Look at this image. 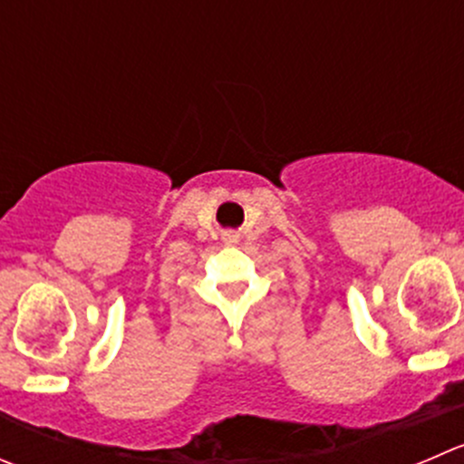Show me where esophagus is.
I'll list each match as a JSON object with an SVG mask.
<instances>
[{"instance_id": "1", "label": "esophagus", "mask_w": 464, "mask_h": 464, "mask_svg": "<svg viewBox=\"0 0 464 464\" xmlns=\"http://www.w3.org/2000/svg\"><path fill=\"white\" fill-rule=\"evenodd\" d=\"M224 240H227V242H236L237 236H236V233H224Z\"/></svg>"}]
</instances>
